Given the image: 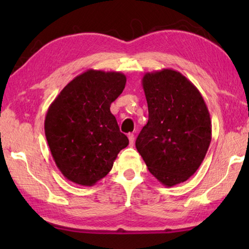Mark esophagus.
<instances>
[{
    "label": "esophagus",
    "mask_w": 249,
    "mask_h": 249,
    "mask_svg": "<svg viewBox=\"0 0 249 249\" xmlns=\"http://www.w3.org/2000/svg\"><path fill=\"white\" fill-rule=\"evenodd\" d=\"M128 136V140H129V145L130 146H133L134 145V142H135V136H134V134H128L127 135Z\"/></svg>",
    "instance_id": "obj_1"
}]
</instances>
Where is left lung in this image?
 Wrapping results in <instances>:
<instances>
[{
	"label": "left lung",
	"mask_w": 249,
	"mask_h": 249,
	"mask_svg": "<svg viewBox=\"0 0 249 249\" xmlns=\"http://www.w3.org/2000/svg\"><path fill=\"white\" fill-rule=\"evenodd\" d=\"M142 84L148 122L135 145L150 174L174 187L203 161L212 138L209 109L195 84L176 70L147 72Z\"/></svg>",
	"instance_id": "8db88e82"
}]
</instances>
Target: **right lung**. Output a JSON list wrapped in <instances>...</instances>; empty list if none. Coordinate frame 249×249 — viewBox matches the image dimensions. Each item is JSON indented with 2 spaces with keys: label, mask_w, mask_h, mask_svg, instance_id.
<instances>
[{
  "label": "right lung",
  "mask_w": 249,
  "mask_h": 249,
  "mask_svg": "<svg viewBox=\"0 0 249 249\" xmlns=\"http://www.w3.org/2000/svg\"><path fill=\"white\" fill-rule=\"evenodd\" d=\"M125 83L122 72L89 69L71 80L50 104L45 135L58 169L68 180L94 185L128 145L109 111Z\"/></svg>",
  "instance_id": "add662e5"
}]
</instances>
